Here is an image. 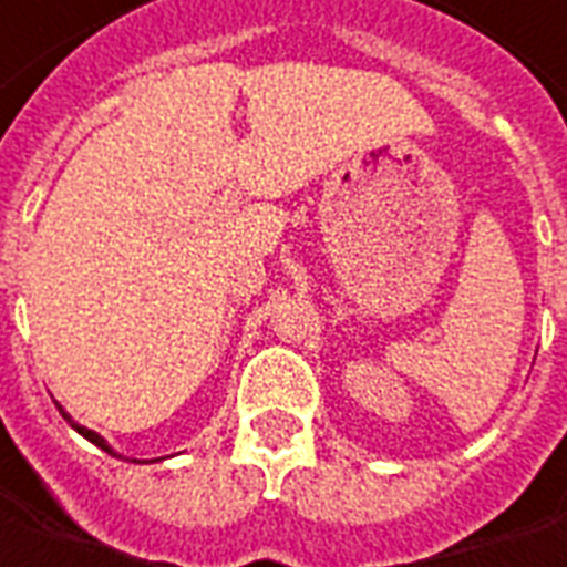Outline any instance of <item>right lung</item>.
<instances>
[{
    "label": "right lung",
    "mask_w": 567,
    "mask_h": 567,
    "mask_svg": "<svg viewBox=\"0 0 567 567\" xmlns=\"http://www.w3.org/2000/svg\"><path fill=\"white\" fill-rule=\"evenodd\" d=\"M60 412H62V405H60ZM62 417H65V421H69L71 426H74V430H78V433L83 435V439H90L92 444H99V447H102V451H107V454H113V451H111V444L104 442L102 435H99V433H92V430H86V426H81V423H74V421H71V417H69V414H65V412H62Z\"/></svg>",
    "instance_id": "add662e5"
}]
</instances>
